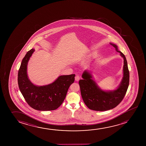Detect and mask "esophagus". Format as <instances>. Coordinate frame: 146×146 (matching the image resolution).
I'll use <instances>...</instances> for the list:
<instances>
[{
	"mask_svg": "<svg viewBox=\"0 0 146 146\" xmlns=\"http://www.w3.org/2000/svg\"><path fill=\"white\" fill-rule=\"evenodd\" d=\"M80 76H79V75H77V76L75 77V79L76 81H79V80H80Z\"/></svg>",
	"mask_w": 146,
	"mask_h": 146,
	"instance_id": "obj_1",
	"label": "esophagus"
}]
</instances>
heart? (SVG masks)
Returning <instances> with one entry per match:
<instances>
[{
	"label": "heart",
	"instance_id": "heart-1",
	"mask_svg": "<svg viewBox=\"0 0 146 146\" xmlns=\"http://www.w3.org/2000/svg\"><path fill=\"white\" fill-rule=\"evenodd\" d=\"M77 58H78V57H77Z\"/></svg>",
	"mask_w": 146,
	"mask_h": 146
}]
</instances>
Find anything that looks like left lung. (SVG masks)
<instances>
[{
	"mask_svg": "<svg viewBox=\"0 0 146 146\" xmlns=\"http://www.w3.org/2000/svg\"><path fill=\"white\" fill-rule=\"evenodd\" d=\"M124 59L123 77L116 90L104 91L92 79V74L85 70L82 74L83 79L79 80L81 94L84 103L91 110L104 111L112 109L120 104L125 96L129 85V71L127 61L123 53L118 50L115 44L110 43Z\"/></svg>",
	"mask_w": 146,
	"mask_h": 146,
	"instance_id": "1",
	"label": "left lung"
}]
</instances>
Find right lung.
Masks as SVG:
<instances>
[{
  "label": "right lung",
  "mask_w": 146,
  "mask_h": 146,
  "mask_svg": "<svg viewBox=\"0 0 146 146\" xmlns=\"http://www.w3.org/2000/svg\"><path fill=\"white\" fill-rule=\"evenodd\" d=\"M34 51V49H31L22 59L18 73L19 90L27 104L34 109L56 110L64 101L68 89L74 82L75 75H61L47 85H35L28 79L27 73V64Z\"/></svg>",
  "instance_id": "right-lung-1"
}]
</instances>
